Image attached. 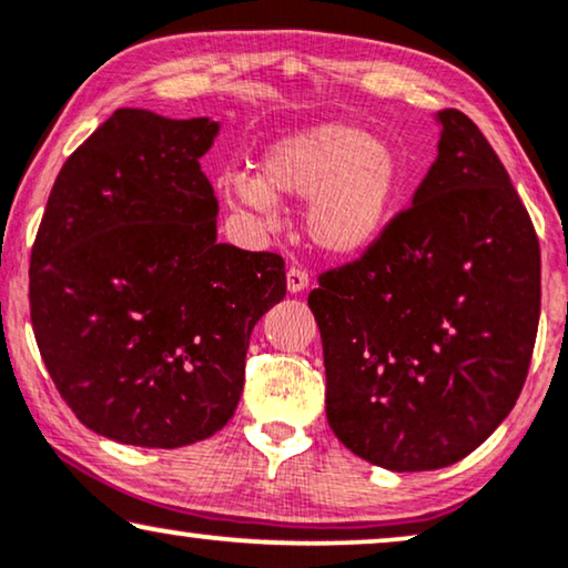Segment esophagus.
I'll return each instance as SVG.
<instances>
[{
  "mask_svg": "<svg viewBox=\"0 0 568 568\" xmlns=\"http://www.w3.org/2000/svg\"><path fill=\"white\" fill-rule=\"evenodd\" d=\"M307 284H310V274L305 268L292 266L290 271H286V290H290L292 294L307 290Z\"/></svg>",
  "mask_w": 568,
  "mask_h": 568,
  "instance_id": "34e87169",
  "label": "esophagus"
}]
</instances>
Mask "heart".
<instances>
[{
  "label": "heart",
  "mask_w": 568,
  "mask_h": 568,
  "mask_svg": "<svg viewBox=\"0 0 568 568\" xmlns=\"http://www.w3.org/2000/svg\"><path fill=\"white\" fill-rule=\"evenodd\" d=\"M406 183V165L390 142L354 123L328 121L271 144L258 178L224 175L222 193L232 206L266 220L278 196H310V240L323 253L359 255L390 227Z\"/></svg>",
  "instance_id": "b5f03b06"
}]
</instances>
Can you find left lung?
I'll list each match as a JSON object with an SVG mask.
<instances>
[{"label":"left lung","mask_w":568,"mask_h":568,"mask_svg":"<svg viewBox=\"0 0 568 568\" xmlns=\"http://www.w3.org/2000/svg\"><path fill=\"white\" fill-rule=\"evenodd\" d=\"M439 154L375 245L317 276L325 414L379 468L463 460L523 390L540 321V243L468 115L439 111Z\"/></svg>","instance_id":"left-lung-1"}]
</instances>
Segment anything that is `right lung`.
I'll return each mask as SVG.
<instances>
[{
  "label": "right lung",
  "instance_id": "add662e5",
  "mask_svg": "<svg viewBox=\"0 0 568 568\" xmlns=\"http://www.w3.org/2000/svg\"><path fill=\"white\" fill-rule=\"evenodd\" d=\"M216 131L119 108L59 170L30 253L45 369L88 429L123 445L220 432L253 325L286 294L282 255L216 240L220 204L199 165Z\"/></svg>",
  "mask_w": 568,
  "mask_h": 568
}]
</instances>
